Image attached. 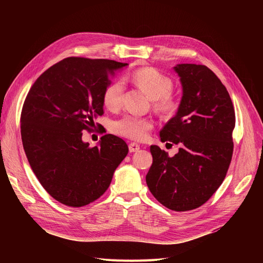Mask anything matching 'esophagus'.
Listing matches in <instances>:
<instances>
[{"label":"esophagus","instance_id":"1","mask_svg":"<svg viewBox=\"0 0 263 263\" xmlns=\"http://www.w3.org/2000/svg\"><path fill=\"white\" fill-rule=\"evenodd\" d=\"M129 150H130V153H135V151H139L140 150V145L136 144V143H130L129 144Z\"/></svg>","mask_w":263,"mask_h":263}]
</instances>
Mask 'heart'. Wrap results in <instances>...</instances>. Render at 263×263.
Returning a JSON list of instances; mask_svg holds the SVG:
<instances>
[{"mask_svg": "<svg viewBox=\"0 0 263 263\" xmlns=\"http://www.w3.org/2000/svg\"><path fill=\"white\" fill-rule=\"evenodd\" d=\"M133 81L154 101L155 108L159 112L168 114L174 112L177 103L172 97V80L153 68H143L133 73ZM124 83L122 80H115L106 86L103 92V103L108 109L120 107L123 100ZM154 121L148 117L126 115L113 121L110 129L120 136L134 141H143L153 129Z\"/></svg>", "mask_w": 263, "mask_h": 263, "instance_id": "1", "label": "heart"}]
</instances>
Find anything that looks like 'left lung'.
<instances>
[{"label": "left lung", "mask_w": 263, "mask_h": 263, "mask_svg": "<svg viewBox=\"0 0 263 263\" xmlns=\"http://www.w3.org/2000/svg\"><path fill=\"white\" fill-rule=\"evenodd\" d=\"M174 70L180 77L182 98L160 137L180 148L171 158L150 146L153 165L146 182L160 203L182 212L202 205L223 183L232 158L236 114L226 87L208 67L179 64Z\"/></svg>", "instance_id": "8db88e82"}]
</instances>
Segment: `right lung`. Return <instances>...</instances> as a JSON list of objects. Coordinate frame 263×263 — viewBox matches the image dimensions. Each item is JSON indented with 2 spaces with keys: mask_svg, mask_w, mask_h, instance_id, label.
<instances>
[{
  "mask_svg": "<svg viewBox=\"0 0 263 263\" xmlns=\"http://www.w3.org/2000/svg\"><path fill=\"white\" fill-rule=\"evenodd\" d=\"M127 63L67 58L41 74L27 93L21 112L25 155L40 184L61 203L86 205L108 189L128 145L113 134L98 146L82 141L93 119L103 115V92L109 78Z\"/></svg>",
  "mask_w": 263,
  "mask_h": 263,
  "instance_id": "add662e5",
  "label": "right lung"
}]
</instances>
